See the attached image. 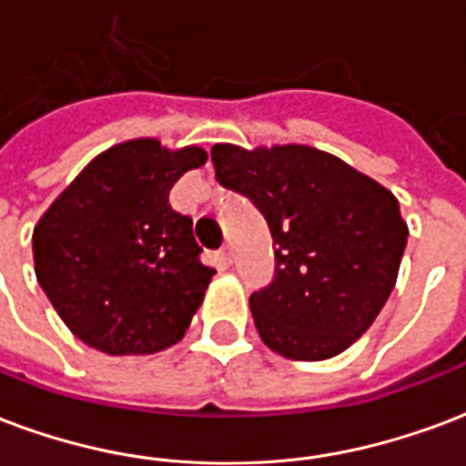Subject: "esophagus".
Segmentation results:
<instances>
[{
    "mask_svg": "<svg viewBox=\"0 0 466 466\" xmlns=\"http://www.w3.org/2000/svg\"><path fill=\"white\" fill-rule=\"evenodd\" d=\"M217 259H219V264H222L224 268L232 267V261H234L232 247H222V249H219V254H217Z\"/></svg>",
    "mask_w": 466,
    "mask_h": 466,
    "instance_id": "34e87169",
    "label": "esophagus"
}]
</instances>
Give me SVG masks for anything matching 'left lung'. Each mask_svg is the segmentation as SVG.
<instances>
[{
	"label": "left lung",
	"instance_id": "left-lung-1",
	"mask_svg": "<svg viewBox=\"0 0 466 466\" xmlns=\"http://www.w3.org/2000/svg\"><path fill=\"white\" fill-rule=\"evenodd\" d=\"M217 180L267 217L277 277L249 296L274 353L326 360L373 326L395 289L408 222L390 189L319 147L212 146Z\"/></svg>",
	"mask_w": 466,
	"mask_h": 466
}]
</instances>
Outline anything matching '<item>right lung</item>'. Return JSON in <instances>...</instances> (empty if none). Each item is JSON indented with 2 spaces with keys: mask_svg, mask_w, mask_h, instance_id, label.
<instances>
[{
  "mask_svg": "<svg viewBox=\"0 0 466 466\" xmlns=\"http://www.w3.org/2000/svg\"><path fill=\"white\" fill-rule=\"evenodd\" d=\"M205 163V147L133 137L96 155L39 217L36 281L86 346L153 356L182 340L217 271L167 198Z\"/></svg>",
  "mask_w": 466,
  "mask_h": 466,
  "instance_id": "1",
  "label": "right lung"
}]
</instances>
